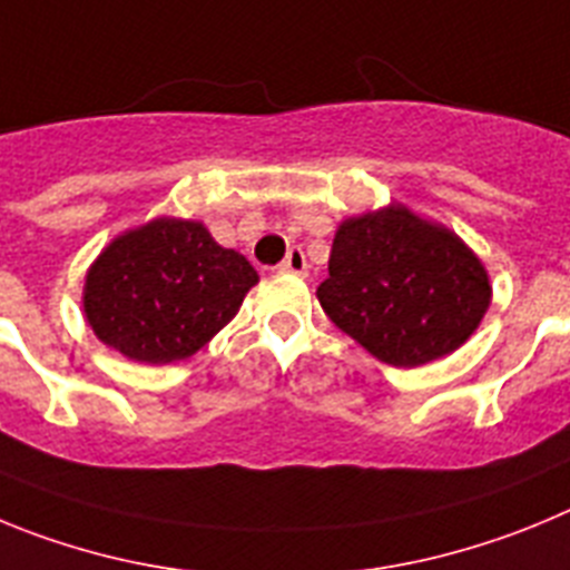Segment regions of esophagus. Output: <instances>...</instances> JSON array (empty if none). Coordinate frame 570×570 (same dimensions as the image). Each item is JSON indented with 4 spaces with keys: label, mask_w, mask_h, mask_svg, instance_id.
Returning a JSON list of instances; mask_svg holds the SVG:
<instances>
[{
    "label": "esophagus",
    "mask_w": 570,
    "mask_h": 570,
    "mask_svg": "<svg viewBox=\"0 0 570 570\" xmlns=\"http://www.w3.org/2000/svg\"><path fill=\"white\" fill-rule=\"evenodd\" d=\"M282 271H288V274H308V259H305V250L302 248H291L288 254H285V259H282L279 265Z\"/></svg>",
    "instance_id": "esophagus-1"
}]
</instances>
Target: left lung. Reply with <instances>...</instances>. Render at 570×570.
<instances>
[{
  "instance_id": "obj_1",
  "label": "left lung",
  "mask_w": 570,
  "mask_h": 570,
  "mask_svg": "<svg viewBox=\"0 0 570 570\" xmlns=\"http://www.w3.org/2000/svg\"><path fill=\"white\" fill-rule=\"evenodd\" d=\"M316 296L336 328L376 360L414 367L476 331L491 285L460 236L394 205L340 225Z\"/></svg>"
}]
</instances>
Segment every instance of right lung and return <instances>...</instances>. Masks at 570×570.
<instances>
[{"label": "right lung", "instance_id": "right-lung-1", "mask_svg": "<svg viewBox=\"0 0 570 570\" xmlns=\"http://www.w3.org/2000/svg\"><path fill=\"white\" fill-rule=\"evenodd\" d=\"M259 276L199 223L154 219L102 250L85 279V316L128 360H188L228 325Z\"/></svg>", "mask_w": 570, "mask_h": 570}]
</instances>
